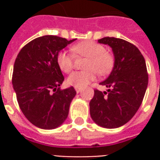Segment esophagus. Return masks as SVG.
Segmentation results:
<instances>
[{
  "mask_svg": "<svg viewBox=\"0 0 160 160\" xmlns=\"http://www.w3.org/2000/svg\"><path fill=\"white\" fill-rule=\"evenodd\" d=\"M74 88H75V91H76L77 93H79V92H81V90H82L80 87H74Z\"/></svg>",
  "mask_w": 160,
  "mask_h": 160,
  "instance_id": "1",
  "label": "esophagus"
}]
</instances>
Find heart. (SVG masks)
<instances>
[{
	"label": "heart",
	"instance_id": "1",
	"mask_svg": "<svg viewBox=\"0 0 160 160\" xmlns=\"http://www.w3.org/2000/svg\"><path fill=\"white\" fill-rule=\"evenodd\" d=\"M75 55L87 57L84 71H76L68 78V83L75 87H84L95 80L97 72L100 75L107 74L114 66V57L106 52L104 45L94 41H84L72 47ZM56 62L60 69L64 73H69L73 69V56L68 51H61L56 56Z\"/></svg>",
	"mask_w": 160,
	"mask_h": 160
}]
</instances>
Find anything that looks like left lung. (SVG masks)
<instances>
[{
    "instance_id": "1",
    "label": "left lung",
    "mask_w": 160,
    "mask_h": 160,
    "mask_svg": "<svg viewBox=\"0 0 160 160\" xmlns=\"http://www.w3.org/2000/svg\"><path fill=\"white\" fill-rule=\"evenodd\" d=\"M114 55V67L100 85L107 92L94 91L90 101V115L100 127L116 128L127 123L141 106L148 84L146 62L136 46L121 38H103Z\"/></svg>"
}]
</instances>
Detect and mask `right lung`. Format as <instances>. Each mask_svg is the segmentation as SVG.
Listing matches in <instances>:
<instances>
[{
    "instance_id": "obj_1",
    "label": "right lung",
    "mask_w": 160,
    "mask_h": 160,
    "mask_svg": "<svg viewBox=\"0 0 160 160\" xmlns=\"http://www.w3.org/2000/svg\"><path fill=\"white\" fill-rule=\"evenodd\" d=\"M75 40L39 37L24 46L17 56L12 80L17 101L25 117L39 128H56L68 116L76 92L73 87L60 89L64 77L56 56Z\"/></svg>"
}]
</instances>
